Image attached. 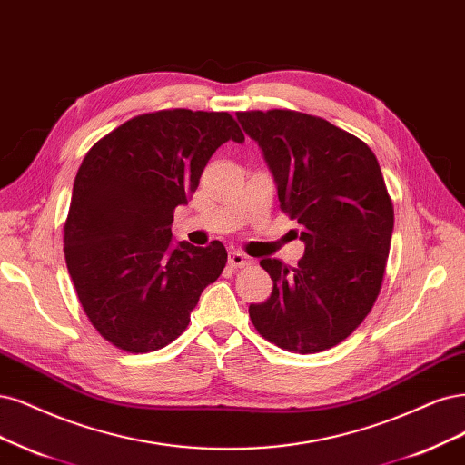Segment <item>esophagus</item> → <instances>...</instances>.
I'll return each instance as SVG.
<instances>
[{
    "label": "esophagus",
    "instance_id": "obj_1",
    "mask_svg": "<svg viewBox=\"0 0 465 465\" xmlns=\"http://www.w3.org/2000/svg\"><path fill=\"white\" fill-rule=\"evenodd\" d=\"M248 263H252V260L248 258L246 253H242L240 250H231L229 252V265L231 267H244Z\"/></svg>",
    "mask_w": 465,
    "mask_h": 465
}]
</instances>
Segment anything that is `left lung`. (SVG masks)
Listing matches in <instances>:
<instances>
[{"mask_svg": "<svg viewBox=\"0 0 465 465\" xmlns=\"http://www.w3.org/2000/svg\"><path fill=\"white\" fill-rule=\"evenodd\" d=\"M273 173L281 210L302 225L298 267L265 258L273 292L250 319L279 348H332L370 313L385 275L392 202L375 153L325 119L288 109L236 114Z\"/></svg>", "mask_w": 465, "mask_h": 465, "instance_id": "8db88e82", "label": "left lung"}]
</instances>
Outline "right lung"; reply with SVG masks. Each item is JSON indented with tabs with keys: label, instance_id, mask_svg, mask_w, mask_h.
Instances as JSON below:
<instances>
[{
	"label": "right lung",
	"instance_id": "right-lung-1",
	"mask_svg": "<svg viewBox=\"0 0 465 465\" xmlns=\"http://www.w3.org/2000/svg\"><path fill=\"white\" fill-rule=\"evenodd\" d=\"M229 140L244 134L225 111H155L104 136L80 165L65 262L90 323L117 348L143 354L173 342L225 267L219 240L173 242L171 225Z\"/></svg>",
	"mask_w": 465,
	"mask_h": 465
}]
</instances>
